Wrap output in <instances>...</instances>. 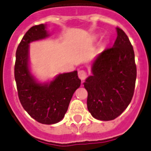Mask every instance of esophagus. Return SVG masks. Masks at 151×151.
<instances>
[{
	"label": "esophagus",
	"instance_id": "1",
	"mask_svg": "<svg viewBox=\"0 0 151 151\" xmlns=\"http://www.w3.org/2000/svg\"><path fill=\"white\" fill-rule=\"evenodd\" d=\"M78 77L82 81H84V80L86 79L87 78V73L86 71H84V70H81L78 71Z\"/></svg>",
	"mask_w": 151,
	"mask_h": 151
}]
</instances>
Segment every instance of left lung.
<instances>
[{"mask_svg": "<svg viewBox=\"0 0 151 151\" xmlns=\"http://www.w3.org/2000/svg\"><path fill=\"white\" fill-rule=\"evenodd\" d=\"M113 46L105 49L91 66L92 75L84 83L88 109L94 118L115 119L130 103L134 93L137 67L133 46L127 34L116 28Z\"/></svg>", "mask_w": 151, "mask_h": 151, "instance_id": "obj_1", "label": "left lung"}]
</instances>
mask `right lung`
Here are the masks:
<instances>
[{
    "label": "right lung",
    "mask_w": 151,
    "mask_h": 151,
    "mask_svg": "<svg viewBox=\"0 0 151 151\" xmlns=\"http://www.w3.org/2000/svg\"><path fill=\"white\" fill-rule=\"evenodd\" d=\"M46 24L28 30L16 51L14 64L18 95L24 109L42 124H54L63 119L73 93L81 85L78 71L59 74L49 83H39L29 67V43L49 36Z\"/></svg>",
    "instance_id": "right-lung-1"
}]
</instances>
